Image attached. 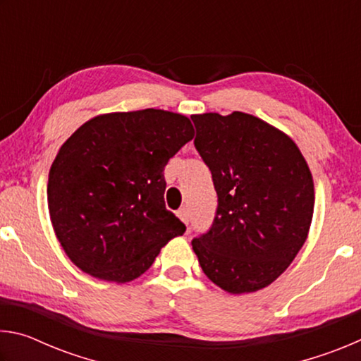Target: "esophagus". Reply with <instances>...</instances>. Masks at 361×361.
<instances>
[{
    "instance_id": "1",
    "label": "esophagus",
    "mask_w": 361,
    "mask_h": 361,
    "mask_svg": "<svg viewBox=\"0 0 361 361\" xmlns=\"http://www.w3.org/2000/svg\"><path fill=\"white\" fill-rule=\"evenodd\" d=\"M176 215H178V218H180L181 221L185 223L186 226L189 224V213H188V210H186V209H180L178 212H176Z\"/></svg>"
}]
</instances>
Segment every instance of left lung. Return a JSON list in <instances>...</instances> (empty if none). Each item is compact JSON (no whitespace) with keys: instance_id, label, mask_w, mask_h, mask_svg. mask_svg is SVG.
<instances>
[{"instance_id":"8db88e82","label":"left lung","mask_w":361,"mask_h":361,"mask_svg":"<svg viewBox=\"0 0 361 361\" xmlns=\"http://www.w3.org/2000/svg\"><path fill=\"white\" fill-rule=\"evenodd\" d=\"M194 146L210 169L216 215L192 250L232 295L271 285L307 239L314 180L293 140L252 114H194Z\"/></svg>"}]
</instances>
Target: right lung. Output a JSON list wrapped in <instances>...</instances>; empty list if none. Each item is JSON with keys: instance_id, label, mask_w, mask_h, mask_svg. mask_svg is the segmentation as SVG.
<instances>
[{"instance_id": "right-lung-1", "label": "right lung", "mask_w": 361, "mask_h": 361, "mask_svg": "<svg viewBox=\"0 0 361 361\" xmlns=\"http://www.w3.org/2000/svg\"><path fill=\"white\" fill-rule=\"evenodd\" d=\"M192 137L186 116L148 108L95 116L62 145L49 172V215L81 271L130 282L183 235L186 226L166 209L164 169Z\"/></svg>"}]
</instances>
